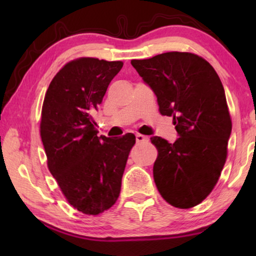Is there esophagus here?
Wrapping results in <instances>:
<instances>
[{
  "instance_id": "esophagus-1",
  "label": "esophagus",
  "mask_w": 256,
  "mask_h": 256,
  "mask_svg": "<svg viewBox=\"0 0 256 256\" xmlns=\"http://www.w3.org/2000/svg\"><path fill=\"white\" fill-rule=\"evenodd\" d=\"M136 142L138 144H142V142H148V136H142V134H136Z\"/></svg>"
}]
</instances>
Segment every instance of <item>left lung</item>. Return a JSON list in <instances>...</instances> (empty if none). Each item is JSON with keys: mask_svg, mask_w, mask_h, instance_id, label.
I'll use <instances>...</instances> for the list:
<instances>
[{"mask_svg": "<svg viewBox=\"0 0 256 256\" xmlns=\"http://www.w3.org/2000/svg\"><path fill=\"white\" fill-rule=\"evenodd\" d=\"M131 64L152 89L160 114L172 116L180 136L174 144L151 138L158 150L156 186L172 206H196L214 190L227 158L232 120L222 81L209 62L186 52Z\"/></svg>", "mask_w": 256, "mask_h": 256, "instance_id": "1", "label": "left lung"}]
</instances>
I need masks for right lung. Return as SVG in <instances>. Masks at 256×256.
Masks as SVG:
<instances>
[{"mask_svg": "<svg viewBox=\"0 0 256 256\" xmlns=\"http://www.w3.org/2000/svg\"><path fill=\"white\" fill-rule=\"evenodd\" d=\"M123 62L81 58L66 63L47 89L40 136L47 166L68 203L97 216L115 204L136 136H98L92 114Z\"/></svg>", "mask_w": 256, "mask_h": 256, "instance_id": "1", "label": "right lung"}]
</instances>
